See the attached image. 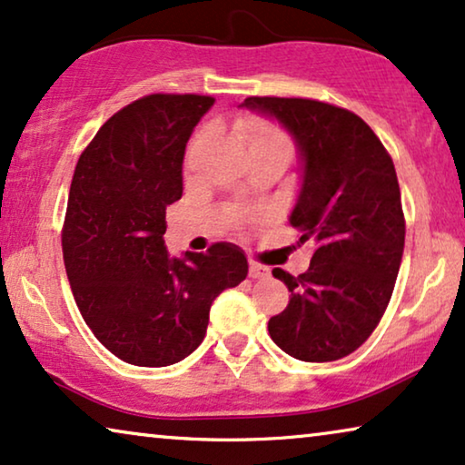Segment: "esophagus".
<instances>
[{
  "label": "esophagus",
  "mask_w": 465,
  "mask_h": 465,
  "mask_svg": "<svg viewBox=\"0 0 465 465\" xmlns=\"http://www.w3.org/2000/svg\"><path fill=\"white\" fill-rule=\"evenodd\" d=\"M248 276L254 278V280H261V278H267L270 276V267L267 265H261V263H251V267H248Z\"/></svg>",
  "instance_id": "34e87169"
}]
</instances>
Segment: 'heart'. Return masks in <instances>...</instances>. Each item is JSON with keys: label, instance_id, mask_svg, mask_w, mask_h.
<instances>
[{"label": "heart", "instance_id": "heart-1", "mask_svg": "<svg viewBox=\"0 0 465 465\" xmlns=\"http://www.w3.org/2000/svg\"><path fill=\"white\" fill-rule=\"evenodd\" d=\"M238 133L251 152L252 149H263V152H276L291 158L292 141L278 124L263 120V117L248 115L238 122Z\"/></svg>", "mask_w": 465, "mask_h": 465}]
</instances>
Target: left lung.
Instances as JSON below:
<instances>
[{"instance_id":"8db88e82","label":"left lung","mask_w":465,"mask_h":465,"mask_svg":"<svg viewBox=\"0 0 465 465\" xmlns=\"http://www.w3.org/2000/svg\"><path fill=\"white\" fill-rule=\"evenodd\" d=\"M240 107L272 117L295 139L301 187L289 221L299 244L316 248L305 273L273 267L291 299L267 331L297 361H339L375 331L401 270L404 214L394 162L362 117L335 104L248 96Z\"/></svg>"}]
</instances>
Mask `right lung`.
Returning <instances> with one entry per match:
<instances>
[{"instance_id": "right-lung-1", "label": "right lung", "mask_w": 465, "mask_h": 465, "mask_svg": "<svg viewBox=\"0 0 465 465\" xmlns=\"http://www.w3.org/2000/svg\"><path fill=\"white\" fill-rule=\"evenodd\" d=\"M213 96L149 94L103 124L77 160L63 259L82 318L120 361L168 366L206 335L213 301L248 273L217 242L170 257L166 208L183 195V158Z\"/></svg>"}]
</instances>
